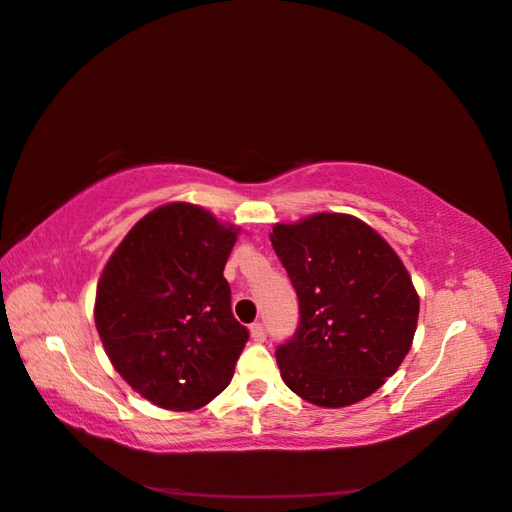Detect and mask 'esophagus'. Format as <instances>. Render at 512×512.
Returning a JSON list of instances; mask_svg holds the SVG:
<instances>
[{
	"label": "esophagus",
	"mask_w": 512,
	"mask_h": 512,
	"mask_svg": "<svg viewBox=\"0 0 512 512\" xmlns=\"http://www.w3.org/2000/svg\"><path fill=\"white\" fill-rule=\"evenodd\" d=\"M249 336H252L254 342H263V340H265V327H263V322H254V325L249 327Z\"/></svg>",
	"instance_id": "obj_1"
}]
</instances>
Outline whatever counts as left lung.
Wrapping results in <instances>:
<instances>
[{"mask_svg":"<svg viewBox=\"0 0 512 512\" xmlns=\"http://www.w3.org/2000/svg\"><path fill=\"white\" fill-rule=\"evenodd\" d=\"M269 238L300 302L296 336L276 351L285 384L325 409L369 398L400 369L420 316L400 256L340 212L276 223Z\"/></svg>","mask_w":512,"mask_h":512,"instance_id":"obj_1","label":"left lung"}]
</instances>
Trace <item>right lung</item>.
Here are the masks:
<instances>
[{"label": "right lung", "instance_id": "obj_1", "mask_svg": "<svg viewBox=\"0 0 512 512\" xmlns=\"http://www.w3.org/2000/svg\"><path fill=\"white\" fill-rule=\"evenodd\" d=\"M238 234L201 205L165 203L125 234L101 271L95 325L103 349L161 409H201L232 382L249 338L223 276Z\"/></svg>", "mask_w": 512, "mask_h": 512}]
</instances>
